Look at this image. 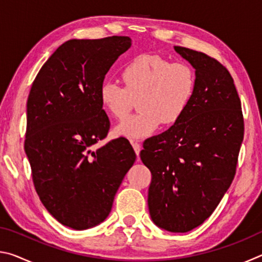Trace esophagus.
<instances>
[{
  "label": "esophagus",
  "instance_id": "obj_1",
  "mask_svg": "<svg viewBox=\"0 0 262 262\" xmlns=\"http://www.w3.org/2000/svg\"><path fill=\"white\" fill-rule=\"evenodd\" d=\"M130 143H132V145H133V148H134L136 155H137V156H139L140 151H141V144H140V142H137V141H130Z\"/></svg>",
  "mask_w": 262,
  "mask_h": 262
}]
</instances>
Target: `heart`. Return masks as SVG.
Listing matches in <instances>:
<instances>
[{
	"mask_svg": "<svg viewBox=\"0 0 262 262\" xmlns=\"http://www.w3.org/2000/svg\"><path fill=\"white\" fill-rule=\"evenodd\" d=\"M125 88L106 82L100 88L105 112L117 120L125 119L139 100L140 112L115 128V135L140 139L161 125L172 126L187 111L195 92V73L184 62L171 63L159 55H140L122 68Z\"/></svg>",
	"mask_w": 262,
	"mask_h": 262,
	"instance_id": "obj_1",
	"label": "heart"
}]
</instances>
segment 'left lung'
<instances>
[{"mask_svg": "<svg viewBox=\"0 0 262 262\" xmlns=\"http://www.w3.org/2000/svg\"><path fill=\"white\" fill-rule=\"evenodd\" d=\"M195 69V92L183 118L143 143L151 172L148 193L154 223L187 232L219 206L236 174L244 139L242 104L228 69L205 53L174 46Z\"/></svg>", "mask_w": 262, "mask_h": 262, "instance_id": "obj_1", "label": "left lung"}]
</instances>
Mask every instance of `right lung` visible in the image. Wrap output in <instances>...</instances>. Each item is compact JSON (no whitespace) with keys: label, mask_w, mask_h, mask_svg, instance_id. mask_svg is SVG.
<instances>
[{"label":"right lung","mask_w":262,"mask_h":262,"mask_svg":"<svg viewBox=\"0 0 262 262\" xmlns=\"http://www.w3.org/2000/svg\"><path fill=\"white\" fill-rule=\"evenodd\" d=\"M132 46L129 37L72 39L53 53L33 81L26 105L24 149L39 199L61 224L96 227L136 155L126 139L92 147L107 136L100 103L105 75Z\"/></svg>","instance_id":"1"}]
</instances>
